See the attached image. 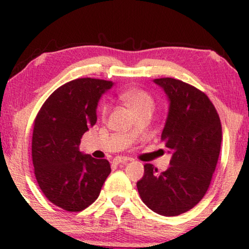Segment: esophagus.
Listing matches in <instances>:
<instances>
[{"label": "esophagus", "mask_w": 249, "mask_h": 249, "mask_svg": "<svg viewBox=\"0 0 249 249\" xmlns=\"http://www.w3.org/2000/svg\"><path fill=\"white\" fill-rule=\"evenodd\" d=\"M128 161H129V159H127V158H121V156H118V158H115L113 160V164L118 165V164H120V163H127Z\"/></svg>", "instance_id": "obj_1"}]
</instances>
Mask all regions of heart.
<instances>
[{
  "instance_id": "heart-1",
  "label": "heart",
  "mask_w": 249,
  "mask_h": 249,
  "mask_svg": "<svg viewBox=\"0 0 249 249\" xmlns=\"http://www.w3.org/2000/svg\"><path fill=\"white\" fill-rule=\"evenodd\" d=\"M120 97L131 108L136 115L145 111L153 112L155 107V102L153 100V97L144 90L129 89L121 93ZM108 108H110L108 104L103 105V107H102V117H107L108 113Z\"/></svg>"
}]
</instances>
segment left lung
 <instances>
[{
  "label": "left lung",
  "instance_id": "left-lung-1",
  "mask_svg": "<svg viewBox=\"0 0 249 249\" xmlns=\"http://www.w3.org/2000/svg\"><path fill=\"white\" fill-rule=\"evenodd\" d=\"M170 102L161 141L172 153L168 170L145 164L137 182L142 202L160 215L176 216L197 205L209 189L219 160L222 127L202 90L175 78H160Z\"/></svg>",
  "mask_w": 249,
  "mask_h": 249
}]
</instances>
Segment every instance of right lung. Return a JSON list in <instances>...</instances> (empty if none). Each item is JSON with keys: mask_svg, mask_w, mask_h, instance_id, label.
Wrapping results in <instances>:
<instances>
[{"mask_svg": "<svg viewBox=\"0 0 249 249\" xmlns=\"http://www.w3.org/2000/svg\"><path fill=\"white\" fill-rule=\"evenodd\" d=\"M112 81L79 78L54 90L34 121L32 156L40 190L69 212L93 204L111 172L107 160L79 151L80 139L96 124V107Z\"/></svg>", "mask_w": 249, "mask_h": 249, "instance_id": "add662e5", "label": "right lung"}]
</instances>
